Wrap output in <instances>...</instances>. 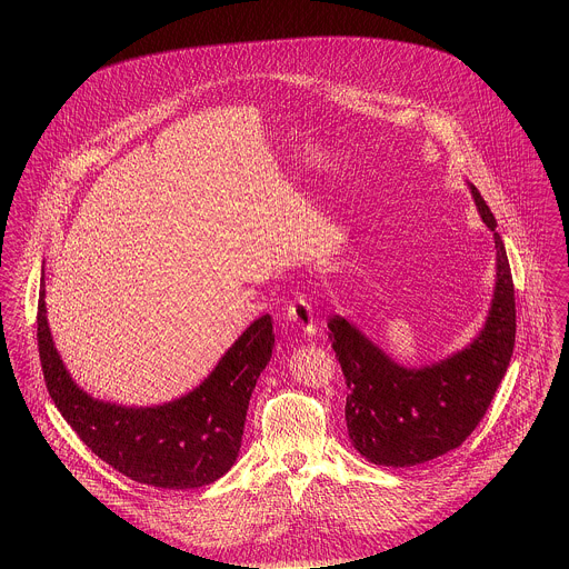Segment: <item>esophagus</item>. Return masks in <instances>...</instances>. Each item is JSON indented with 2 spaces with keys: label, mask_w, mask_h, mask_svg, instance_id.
Returning <instances> with one entry per match:
<instances>
[{
  "label": "esophagus",
  "mask_w": 569,
  "mask_h": 569,
  "mask_svg": "<svg viewBox=\"0 0 569 569\" xmlns=\"http://www.w3.org/2000/svg\"><path fill=\"white\" fill-rule=\"evenodd\" d=\"M288 322L295 326L297 330H302L307 337L316 335V320H313V309L307 302V298L297 297L288 305Z\"/></svg>",
  "instance_id": "obj_1"
}]
</instances>
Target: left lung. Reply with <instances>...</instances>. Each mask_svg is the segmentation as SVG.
I'll return each mask as SVG.
<instances>
[{
	"label": "left lung",
	"instance_id": "8db88e82",
	"mask_svg": "<svg viewBox=\"0 0 569 569\" xmlns=\"http://www.w3.org/2000/svg\"><path fill=\"white\" fill-rule=\"evenodd\" d=\"M482 221L492 230L497 279L487 322L460 352L409 369L341 316L328 320V339L348 383L346 420L353 448L383 467L437 459L473 433L508 371L516 337L515 281L497 221L469 183Z\"/></svg>",
	"mask_w": 569,
	"mask_h": 569
}]
</instances>
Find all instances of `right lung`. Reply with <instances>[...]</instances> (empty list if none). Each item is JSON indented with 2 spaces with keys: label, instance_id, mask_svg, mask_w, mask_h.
I'll use <instances>...</instances> for the list:
<instances>
[{
  "label": "right lung",
  "instance_id": "1",
  "mask_svg": "<svg viewBox=\"0 0 569 569\" xmlns=\"http://www.w3.org/2000/svg\"><path fill=\"white\" fill-rule=\"evenodd\" d=\"M274 346L271 316L258 318L186 397L123 407L82 392L63 367L47 322L44 271L38 298V350L54 407L82 443L112 469L147 487L200 488L239 457L249 397Z\"/></svg>",
  "mask_w": 569,
  "mask_h": 569
}]
</instances>
